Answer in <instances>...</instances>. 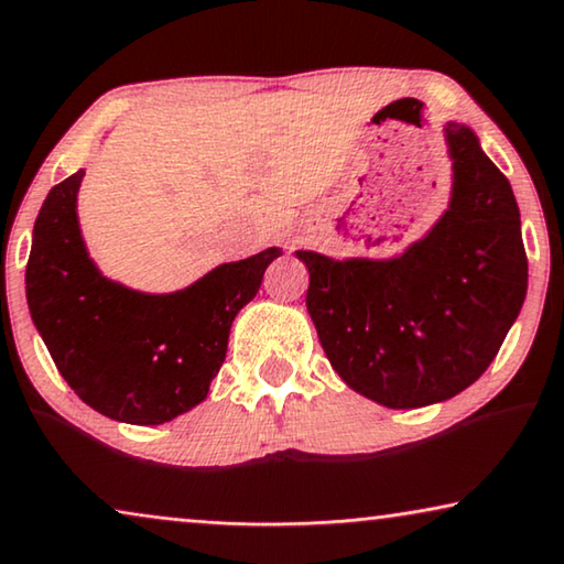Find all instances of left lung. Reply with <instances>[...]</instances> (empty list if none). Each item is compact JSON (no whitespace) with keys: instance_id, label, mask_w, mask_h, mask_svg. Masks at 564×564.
<instances>
[{"instance_id":"1","label":"left lung","mask_w":564,"mask_h":564,"mask_svg":"<svg viewBox=\"0 0 564 564\" xmlns=\"http://www.w3.org/2000/svg\"><path fill=\"white\" fill-rule=\"evenodd\" d=\"M452 205L390 261L297 251L307 313L341 380L388 408H421L469 388L527 297L529 261L511 182L475 133L449 122Z\"/></svg>"}]
</instances>
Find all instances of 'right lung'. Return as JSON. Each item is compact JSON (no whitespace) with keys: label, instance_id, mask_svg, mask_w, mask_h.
Here are the masks:
<instances>
[{"label":"right lung","instance_id":"add662e5","mask_svg":"<svg viewBox=\"0 0 564 564\" xmlns=\"http://www.w3.org/2000/svg\"><path fill=\"white\" fill-rule=\"evenodd\" d=\"M82 176L79 169L58 182L37 213L25 269L30 315L84 403L156 426L203 403L226 361L230 323L282 251L220 264L174 295H141L91 264L76 220Z\"/></svg>","mask_w":564,"mask_h":564}]
</instances>
